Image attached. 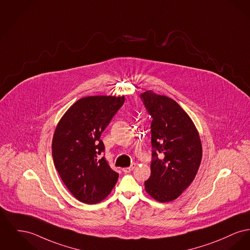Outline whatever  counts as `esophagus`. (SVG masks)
Here are the masks:
<instances>
[{
	"instance_id": "34e87169",
	"label": "esophagus",
	"mask_w": 250,
	"mask_h": 250,
	"mask_svg": "<svg viewBox=\"0 0 250 250\" xmlns=\"http://www.w3.org/2000/svg\"><path fill=\"white\" fill-rule=\"evenodd\" d=\"M135 167H136V164H135V163H133V164H131V166H129V167L123 168V172H124V173H130Z\"/></svg>"
}]
</instances>
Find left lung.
Here are the masks:
<instances>
[{
	"label": "left lung",
	"mask_w": 250,
	"mask_h": 250,
	"mask_svg": "<svg viewBox=\"0 0 250 250\" xmlns=\"http://www.w3.org/2000/svg\"><path fill=\"white\" fill-rule=\"evenodd\" d=\"M153 118L151 176L147 193L159 202L176 199L192 182L202 160V144L192 120L170 97L152 90L141 94Z\"/></svg>",
	"instance_id": "1"
}]
</instances>
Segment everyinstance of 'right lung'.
I'll use <instances>...</instances> for the list:
<instances>
[{
  "label": "right lung",
  "instance_id": "1",
  "mask_svg": "<svg viewBox=\"0 0 250 250\" xmlns=\"http://www.w3.org/2000/svg\"><path fill=\"white\" fill-rule=\"evenodd\" d=\"M125 96H87L79 99L59 120L52 153L62 181L80 202L97 204L111 192L119 175L102 157L100 140Z\"/></svg>",
  "mask_w": 250,
  "mask_h": 250
}]
</instances>
